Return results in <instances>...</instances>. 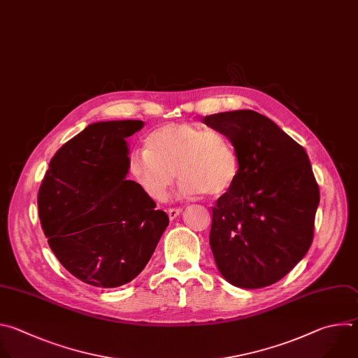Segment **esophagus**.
I'll return each mask as SVG.
<instances>
[{"instance_id":"obj_1","label":"esophagus","mask_w":358,"mask_h":358,"mask_svg":"<svg viewBox=\"0 0 358 358\" xmlns=\"http://www.w3.org/2000/svg\"><path fill=\"white\" fill-rule=\"evenodd\" d=\"M182 213V208H179V207H172V208H169L168 210V216H169V219L171 220H175L178 216H179V214Z\"/></svg>"}]
</instances>
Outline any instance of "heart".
Segmentation results:
<instances>
[{
    "instance_id": "obj_1",
    "label": "heart",
    "mask_w": 358,
    "mask_h": 358,
    "mask_svg": "<svg viewBox=\"0 0 358 358\" xmlns=\"http://www.w3.org/2000/svg\"><path fill=\"white\" fill-rule=\"evenodd\" d=\"M131 172L152 200L164 201L180 179L179 194H224L236 183L240 162L236 147L222 131L197 124H168L145 138V151L131 155Z\"/></svg>"
}]
</instances>
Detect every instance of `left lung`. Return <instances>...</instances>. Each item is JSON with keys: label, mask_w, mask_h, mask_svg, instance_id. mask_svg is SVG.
Masks as SVG:
<instances>
[{"label": "left lung", "mask_w": 358, "mask_h": 358, "mask_svg": "<svg viewBox=\"0 0 358 358\" xmlns=\"http://www.w3.org/2000/svg\"><path fill=\"white\" fill-rule=\"evenodd\" d=\"M203 122L234 144L236 183L211 207L210 247L226 280L264 288L308 252L320 194L303 147L252 110L207 115Z\"/></svg>", "instance_id": "1"}]
</instances>
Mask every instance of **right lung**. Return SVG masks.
Segmentation results:
<instances>
[{
	"instance_id": "right-lung-1",
	"label": "right lung",
	"mask_w": 358,
	"mask_h": 358,
	"mask_svg": "<svg viewBox=\"0 0 358 358\" xmlns=\"http://www.w3.org/2000/svg\"><path fill=\"white\" fill-rule=\"evenodd\" d=\"M144 121H100L67 141L50 159L38 193L42 230L59 262L85 283L117 288L151 259L168 214L127 180V138Z\"/></svg>"
}]
</instances>
